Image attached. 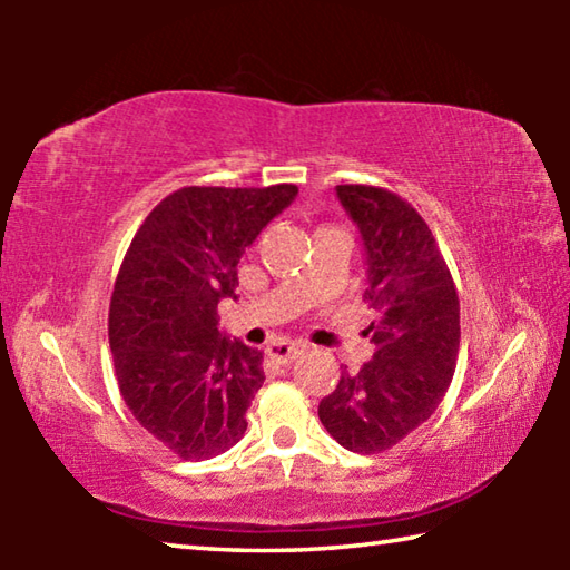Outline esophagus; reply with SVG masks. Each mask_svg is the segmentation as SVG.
<instances>
[{"mask_svg": "<svg viewBox=\"0 0 570 570\" xmlns=\"http://www.w3.org/2000/svg\"><path fill=\"white\" fill-rule=\"evenodd\" d=\"M302 352H304V346L302 344H294V342H274V344L266 346L268 360H274L278 364L294 362Z\"/></svg>", "mask_w": 570, "mask_h": 570, "instance_id": "esophagus-1", "label": "esophagus"}]
</instances>
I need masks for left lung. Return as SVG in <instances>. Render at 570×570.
Listing matches in <instances>:
<instances>
[{"label": "left lung", "instance_id": "left-lung-1", "mask_svg": "<svg viewBox=\"0 0 570 570\" xmlns=\"http://www.w3.org/2000/svg\"><path fill=\"white\" fill-rule=\"evenodd\" d=\"M360 228L374 320V354L344 372L320 420L342 448L374 455L417 430L445 397L460 352V302L450 268L422 216L374 186H336Z\"/></svg>", "mask_w": 570, "mask_h": 570}]
</instances>
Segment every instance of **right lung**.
Returning <instances> with one entry per match:
<instances>
[{
  "instance_id": "add662e5",
  "label": "right lung",
  "mask_w": 570,
  "mask_h": 570,
  "mask_svg": "<svg viewBox=\"0 0 570 570\" xmlns=\"http://www.w3.org/2000/svg\"><path fill=\"white\" fill-rule=\"evenodd\" d=\"M296 193L292 183L180 188L125 254L108 322L115 377L132 417L183 460L244 438L264 352L218 330V302L236 298L240 256Z\"/></svg>"
}]
</instances>
